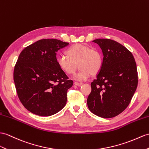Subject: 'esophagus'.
Listing matches in <instances>:
<instances>
[{
	"label": "esophagus",
	"mask_w": 149,
	"mask_h": 149,
	"mask_svg": "<svg viewBox=\"0 0 149 149\" xmlns=\"http://www.w3.org/2000/svg\"><path fill=\"white\" fill-rule=\"evenodd\" d=\"M74 85H77V86H81V85H83V83H82L74 82Z\"/></svg>",
	"instance_id": "1"
}]
</instances>
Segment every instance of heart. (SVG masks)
Masks as SVG:
<instances>
[{
	"mask_svg": "<svg viewBox=\"0 0 149 149\" xmlns=\"http://www.w3.org/2000/svg\"><path fill=\"white\" fill-rule=\"evenodd\" d=\"M68 56L61 55L57 57V63L61 70L69 74H74L78 67L80 71L75 75V79L83 81L97 74L102 66V56L96 49L90 47L77 44L67 50Z\"/></svg>",
	"mask_w": 149,
	"mask_h": 149,
	"instance_id": "1",
	"label": "heart"
}]
</instances>
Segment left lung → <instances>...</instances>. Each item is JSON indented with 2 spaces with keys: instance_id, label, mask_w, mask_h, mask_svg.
<instances>
[{
  "instance_id": "1",
  "label": "left lung",
  "mask_w": 149,
  "mask_h": 149,
  "mask_svg": "<svg viewBox=\"0 0 149 149\" xmlns=\"http://www.w3.org/2000/svg\"><path fill=\"white\" fill-rule=\"evenodd\" d=\"M103 53L102 66L91 83L87 99L92 113L103 118L116 116L128 106L138 85V72L132 52L114 40H93Z\"/></svg>"
}]
</instances>
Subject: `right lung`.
<instances>
[{
    "instance_id": "right-lung-1",
    "label": "right lung",
    "mask_w": 149,
    "mask_h": 149,
    "mask_svg": "<svg viewBox=\"0 0 149 149\" xmlns=\"http://www.w3.org/2000/svg\"><path fill=\"white\" fill-rule=\"evenodd\" d=\"M68 44L57 39H42L20 53L14 81L21 102L32 113L49 116L66 105L68 90L73 81L59 68L56 54Z\"/></svg>"
}]
</instances>
